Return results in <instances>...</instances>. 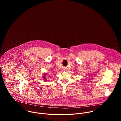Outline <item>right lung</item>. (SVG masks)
Segmentation results:
<instances>
[{"label":"right lung","instance_id":"obj_1","mask_svg":"<svg viewBox=\"0 0 121 121\" xmlns=\"http://www.w3.org/2000/svg\"><path fill=\"white\" fill-rule=\"evenodd\" d=\"M44 75H45V74H44ZM43 78L44 79H45V77H43Z\"/></svg>","mask_w":121,"mask_h":121}]
</instances>
